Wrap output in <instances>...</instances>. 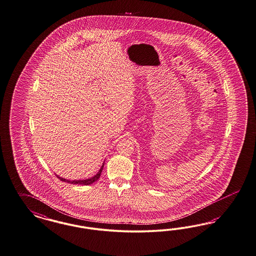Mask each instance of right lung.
<instances>
[{"label":"right lung","mask_w":256,"mask_h":256,"mask_svg":"<svg viewBox=\"0 0 256 256\" xmlns=\"http://www.w3.org/2000/svg\"><path fill=\"white\" fill-rule=\"evenodd\" d=\"M103 168H104V164H103V166H101L100 168V170L98 171V173H97L96 176H92V178H87V180H66V178H60V176H56L62 180V182H69V184H82V186H88V184H94V182H96L97 180L100 178V175H101V172H102V170H103Z\"/></svg>","instance_id":"obj_1"}]
</instances>
